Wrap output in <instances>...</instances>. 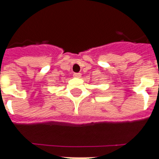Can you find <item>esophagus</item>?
<instances>
[{
	"mask_svg": "<svg viewBox=\"0 0 159 159\" xmlns=\"http://www.w3.org/2000/svg\"><path fill=\"white\" fill-rule=\"evenodd\" d=\"M74 77H76V78H80L82 76V74L81 73H74L73 74Z\"/></svg>",
	"mask_w": 159,
	"mask_h": 159,
	"instance_id": "esophagus-1",
	"label": "esophagus"
}]
</instances>
